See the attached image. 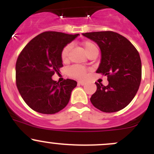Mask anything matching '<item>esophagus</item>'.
<instances>
[{
    "label": "esophagus",
    "instance_id": "esophagus-1",
    "mask_svg": "<svg viewBox=\"0 0 154 154\" xmlns=\"http://www.w3.org/2000/svg\"><path fill=\"white\" fill-rule=\"evenodd\" d=\"M77 84H78L79 86H80V85H81V86H84V85L86 84V82H84V81H78Z\"/></svg>",
    "mask_w": 154,
    "mask_h": 154
}]
</instances>
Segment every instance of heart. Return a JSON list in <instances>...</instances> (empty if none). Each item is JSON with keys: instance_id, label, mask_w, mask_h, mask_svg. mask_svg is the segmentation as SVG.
Here are the masks:
<instances>
[{"instance_id": "b5f03b06", "label": "heart", "mask_w": 154, "mask_h": 154, "mask_svg": "<svg viewBox=\"0 0 154 154\" xmlns=\"http://www.w3.org/2000/svg\"><path fill=\"white\" fill-rule=\"evenodd\" d=\"M83 47L85 48L87 54H89L94 51H98L97 45L91 41H85L83 42ZM71 48V45H67L63 48L61 52V59L63 62L68 60V54H69L70 50ZM68 74L70 76L77 79H83L86 78L87 76V69L86 68L80 66H73L68 70Z\"/></svg>"}]
</instances>
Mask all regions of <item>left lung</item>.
<instances>
[{"instance_id":"1","label":"left lung","mask_w":154,"mask_h":154,"mask_svg":"<svg viewBox=\"0 0 154 154\" xmlns=\"http://www.w3.org/2000/svg\"><path fill=\"white\" fill-rule=\"evenodd\" d=\"M83 35L100 48L101 60L96 72L107 76L109 81L106 86L96 82L91 103L104 112L122 109L132 101L140 86L142 62L139 52L127 38L112 31Z\"/></svg>"}]
</instances>
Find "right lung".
Listing matches in <instances>:
<instances>
[{"mask_svg":"<svg viewBox=\"0 0 154 154\" xmlns=\"http://www.w3.org/2000/svg\"><path fill=\"white\" fill-rule=\"evenodd\" d=\"M79 35L44 32L32 38L18 56L16 86L23 100L34 111L54 114L67 106L77 83L66 79L59 83L51 77L63 66L62 50Z\"/></svg>","mask_w":154,"mask_h":154,"instance_id":"obj_1","label":"right lung"}]
</instances>
